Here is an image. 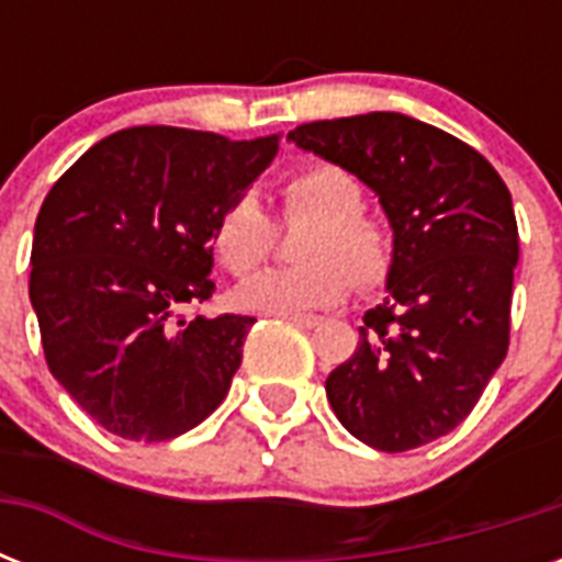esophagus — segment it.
Wrapping results in <instances>:
<instances>
[{
  "label": "esophagus",
  "instance_id": "obj_1",
  "mask_svg": "<svg viewBox=\"0 0 562 562\" xmlns=\"http://www.w3.org/2000/svg\"><path fill=\"white\" fill-rule=\"evenodd\" d=\"M280 317H285V321H291V324L306 326V329H312V326L321 324V317L317 315H280Z\"/></svg>",
  "mask_w": 562,
  "mask_h": 562
}]
</instances>
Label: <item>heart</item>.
<instances>
[{"label":"heart","instance_id":"b5f03b06","mask_svg":"<svg viewBox=\"0 0 562 562\" xmlns=\"http://www.w3.org/2000/svg\"><path fill=\"white\" fill-rule=\"evenodd\" d=\"M289 218H312L297 268H277L238 291V303L262 315H303L341 303L352 289H375L393 268V238L364 215V189L333 162L291 171L280 187ZM273 247V224L259 198L238 194L212 229V250L236 277L254 273Z\"/></svg>","mask_w":562,"mask_h":562}]
</instances>
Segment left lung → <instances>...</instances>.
I'll list each match as a JSON object with an SVG mask.
<instances>
[{"label": "left lung", "mask_w": 562, "mask_h": 562, "mask_svg": "<svg viewBox=\"0 0 562 562\" xmlns=\"http://www.w3.org/2000/svg\"><path fill=\"white\" fill-rule=\"evenodd\" d=\"M289 139L368 183L393 227L387 297L326 379L335 417L379 452L449 435L510 344L519 229L505 180L458 136L402 113L308 122Z\"/></svg>", "instance_id": "1"}]
</instances>
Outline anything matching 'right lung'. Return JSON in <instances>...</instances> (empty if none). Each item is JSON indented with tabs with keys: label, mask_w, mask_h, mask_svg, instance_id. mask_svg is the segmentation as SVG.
Listing matches in <instances>:
<instances>
[{
	"label": "right lung",
	"mask_w": 562,
	"mask_h": 562,
	"mask_svg": "<svg viewBox=\"0 0 562 562\" xmlns=\"http://www.w3.org/2000/svg\"><path fill=\"white\" fill-rule=\"evenodd\" d=\"M280 136L116 131L40 206L29 297L46 364L110 435L157 443L210 417L241 364L247 315L183 317L215 291L212 229Z\"/></svg>",
	"instance_id": "right-lung-1"
}]
</instances>
